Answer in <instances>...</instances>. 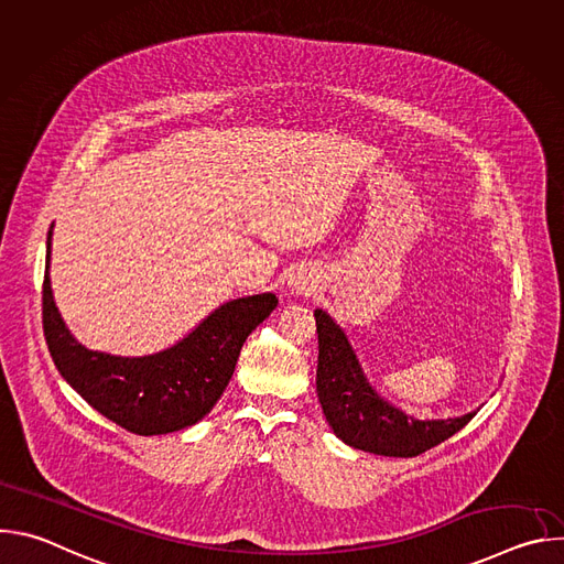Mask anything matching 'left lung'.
<instances>
[{
	"label": "left lung",
	"mask_w": 564,
	"mask_h": 564,
	"mask_svg": "<svg viewBox=\"0 0 564 564\" xmlns=\"http://www.w3.org/2000/svg\"><path fill=\"white\" fill-rule=\"evenodd\" d=\"M318 364L316 394L335 435L348 446L390 457H415L457 431H462L477 411L455 420L420 422L399 413L368 386L350 344L339 326L316 310Z\"/></svg>",
	"instance_id": "8db88e82"
}]
</instances>
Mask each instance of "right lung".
I'll return each instance as SVG.
<instances>
[{
	"label": "right lung",
	"mask_w": 564,
	"mask_h": 564,
	"mask_svg": "<svg viewBox=\"0 0 564 564\" xmlns=\"http://www.w3.org/2000/svg\"><path fill=\"white\" fill-rule=\"evenodd\" d=\"M51 231L42 285V326L59 375L113 424L135 435H165L203 420L229 383L240 348L279 299L257 294L214 310L174 348L149 357H111L79 346L53 303Z\"/></svg>",
	"instance_id": "right-lung-1"
}]
</instances>
